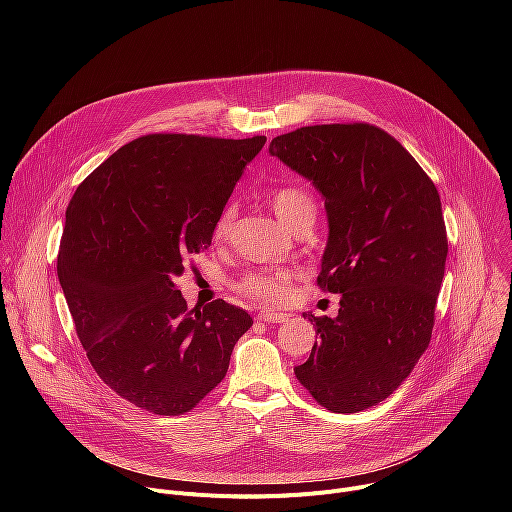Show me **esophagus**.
Instances as JSON below:
<instances>
[{"instance_id": "1", "label": "esophagus", "mask_w": 512, "mask_h": 512, "mask_svg": "<svg viewBox=\"0 0 512 512\" xmlns=\"http://www.w3.org/2000/svg\"><path fill=\"white\" fill-rule=\"evenodd\" d=\"M257 320L269 322V324H281V322L287 320V314H283V312H273V310H261V312L257 314Z\"/></svg>"}]
</instances>
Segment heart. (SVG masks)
Wrapping results in <instances>:
<instances>
[{
  "label": "heart",
  "instance_id": "b5f03b06",
  "mask_svg": "<svg viewBox=\"0 0 512 512\" xmlns=\"http://www.w3.org/2000/svg\"><path fill=\"white\" fill-rule=\"evenodd\" d=\"M269 202L279 221L289 229H294L306 216H316V210H318L312 192L300 184H285L275 188L269 194ZM233 221H235V206L227 204L221 212H218L212 227V235L216 241H223L231 233ZM291 281H294V273L287 269L253 271L237 279L235 289L245 298L265 302V304H275L283 300L287 285Z\"/></svg>",
  "mask_w": 512,
  "mask_h": 512
}]
</instances>
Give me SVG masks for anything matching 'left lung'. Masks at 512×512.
<instances>
[{
  "label": "left lung",
  "mask_w": 512,
  "mask_h": 512,
  "mask_svg": "<svg viewBox=\"0 0 512 512\" xmlns=\"http://www.w3.org/2000/svg\"><path fill=\"white\" fill-rule=\"evenodd\" d=\"M269 154L326 198L328 245L318 285L342 294L316 322L298 381L328 411L385 401L431 340L448 235L440 194L415 158L371 123L308 125L277 135Z\"/></svg>",
  "instance_id": "obj_1"
}]
</instances>
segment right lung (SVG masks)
Returning <instances> with one entry per match:
<instances>
[{"instance_id":"obj_1","label":"right lung","mask_w":512,"mask_h":512,"mask_svg":"<svg viewBox=\"0 0 512 512\" xmlns=\"http://www.w3.org/2000/svg\"><path fill=\"white\" fill-rule=\"evenodd\" d=\"M265 141L143 135L68 202L56 271L77 336L103 383L145 411L194 409L253 326L225 300L188 310L172 277L210 247L218 212Z\"/></svg>"}]
</instances>
